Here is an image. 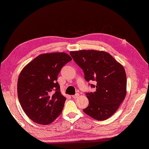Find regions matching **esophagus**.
I'll use <instances>...</instances> for the list:
<instances>
[{
  "mask_svg": "<svg viewBox=\"0 0 149 149\" xmlns=\"http://www.w3.org/2000/svg\"><path fill=\"white\" fill-rule=\"evenodd\" d=\"M79 94L76 93L75 95H72V97L74 98V99H77V97H79Z\"/></svg>",
  "mask_w": 149,
  "mask_h": 149,
  "instance_id": "esophagus-1",
  "label": "esophagus"
}]
</instances>
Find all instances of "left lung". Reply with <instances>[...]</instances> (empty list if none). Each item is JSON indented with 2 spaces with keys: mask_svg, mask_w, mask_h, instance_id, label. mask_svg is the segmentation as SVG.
I'll return each instance as SVG.
<instances>
[{
  "mask_svg": "<svg viewBox=\"0 0 149 149\" xmlns=\"http://www.w3.org/2000/svg\"><path fill=\"white\" fill-rule=\"evenodd\" d=\"M83 70L87 81H95L94 92L86 93L89 100L83 111L97 120L109 118L118 109L126 95L127 77L124 68L109 53L95 50L70 52Z\"/></svg>",
  "mask_w": 149,
  "mask_h": 149,
  "instance_id": "obj_1",
  "label": "left lung"
}]
</instances>
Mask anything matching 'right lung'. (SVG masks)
<instances>
[{
	"label": "right lung",
	"instance_id": "right-lung-1",
	"mask_svg": "<svg viewBox=\"0 0 149 149\" xmlns=\"http://www.w3.org/2000/svg\"><path fill=\"white\" fill-rule=\"evenodd\" d=\"M72 58L65 52L39 55L19 75L17 93L24 111L34 122L47 125L61 113L66 98L60 91L58 75Z\"/></svg>",
	"mask_w": 149,
	"mask_h": 149
}]
</instances>
